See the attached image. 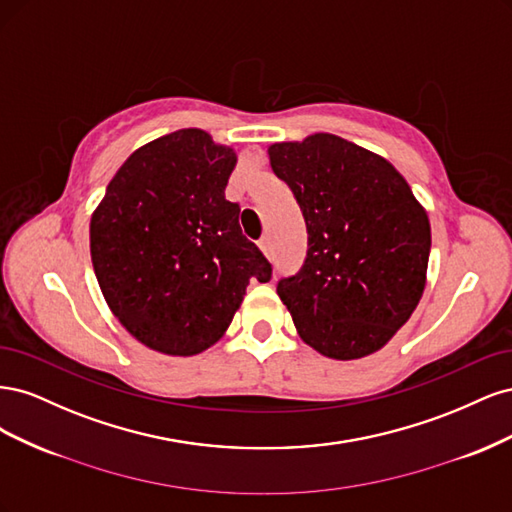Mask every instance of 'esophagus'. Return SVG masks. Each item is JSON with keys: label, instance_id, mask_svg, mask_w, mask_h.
Returning <instances> with one entry per match:
<instances>
[{"label": "esophagus", "instance_id": "obj_1", "mask_svg": "<svg viewBox=\"0 0 512 512\" xmlns=\"http://www.w3.org/2000/svg\"><path fill=\"white\" fill-rule=\"evenodd\" d=\"M258 247H260V252L265 254V256H269V254H271V243H269V239H267V237H262V239L258 241Z\"/></svg>", "mask_w": 512, "mask_h": 512}]
</instances>
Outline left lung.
Returning a JSON list of instances; mask_svg holds the SVG:
<instances>
[{
    "instance_id": "obj_1",
    "label": "left lung",
    "mask_w": 512,
    "mask_h": 512,
    "mask_svg": "<svg viewBox=\"0 0 512 512\" xmlns=\"http://www.w3.org/2000/svg\"><path fill=\"white\" fill-rule=\"evenodd\" d=\"M307 226L299 273L277 294L305 344L337 361L380 350L425 290L431 228L391 162L335 134L269 147Z\"/></svg>"
}]
</instances>
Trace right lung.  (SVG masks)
I'll return each mask as SVG.
<instances>
[{
    "instance_id": "obj_1",
    "label": "right lung",
    "mask_w": 512,
    "mask_h": 512,
    "mask_svg": "<svg viewBox=\"0 0 512 512\" xmlns=\"http://www.w3.org/2000/svg\"><path fill=\"white\" fill-rule=\"evenodd\" d=\"M235 151L196 128L156 138L123 162L91 215L104 299L138 342L173 356L207 350L230 327L250 280L271 262L224 196Z\"/></svg>"
}]
</instances>
